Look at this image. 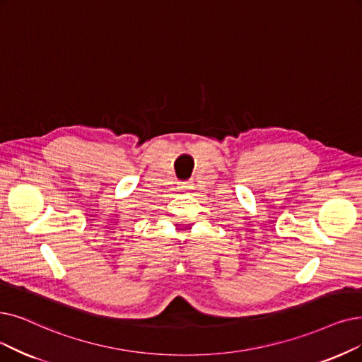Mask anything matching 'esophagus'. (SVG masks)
Instances as JSON below:
<instances>
[{"label": "esophagus", "instance_id": "1", "mask_svg": "<svg viewBox=\"0 0 362 362\" xmlns=\"http://www.w3.org/2000/svg\"><path fill=\"white\" fill-rule=\"evenodd\" d=\"M178 189L180 190H190V189H193V184L192 182H181Z\"/></svg>", "mask_w": 362, "mask_h": 362}]
</instances>
